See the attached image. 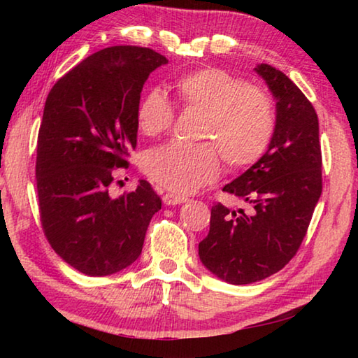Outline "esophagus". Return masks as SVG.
<instances>
[{
	"label": "esophagus",
	"mask_w": 358,
	"mask_h": 358,
	"mask_svg": "<svg viewBox=\"0 0 358 358\" xmlns=\"http://www.w3.org/2000/svg\"><path fill=\"white\" fill-rule=\"evenodd\" d=\"M162 202H164L166 205H180V203L187 202V199L167 192V194H164V196H162Z\"/></svg>",
	"instance_id": "34e87169"
}]
</instances>
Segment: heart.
Instances as JSON below:
<instances>
[{"label": "heart", "mask_w": 358, "mask_h": 358, "mask_svg": "<svg viewBox=\"0 0 358 358\" xmlns=\"http://www.w3.org/2000/svg\"><path fill=\"white\" fill-rule=\"evenodd\" d=\"M173 90L185 108L203 112L201 138L211 142H172L147 151L142 169L157 185L186 196L220 177V150L234 169L250 167L265 155L275 132V112L262 90L217 68L181 76ZM172 123L171 102L159 92L145 94L137 108V126L142 134L159 136Z\"/></svg>", "instance_id": "obj_1"}]
</instances>
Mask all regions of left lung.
<instances>
[{
	"label": "left lung",
	"instance_id": "obj_1",
	"mask_svg": "<svg viewBox=\"0 0 358 358\" xmlns=\"http://www.w3.org/2000/svg\"><path fill=\"white\" fill-rule=\"evenodd\" d=\"M257 74L276 99L268 150L222 191L252 203L251 213L211 207L210 232L199 243L202 264L220 280L251 284L280 271L305 238L322 192L317 113L300 88L270 64Z\"/></svg>",
	"mask_w": 358,
	"mask_h": 358
}]
</instances>
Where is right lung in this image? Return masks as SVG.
Wrapping results in <instances>:
<instances>
[{
    "label": "right lung",
    "instance_id": "1",
    "mask_svg": "<svg viewBox=\"0 0 358 358\" xmlns=\"http://www.w3.org/2000/svg\"><path fill=\"white\" fill-rule=\"evenodd\" d=\"M167 58L147 47L93 53L53 85L38 136L41 224L66 264L107 276L134 264L161 199L147 180L112 199L115 169L137 145L143 83Z\"/></svg>",
    "mask_w": 358,
    "mask_h": 358
}]
</instances>
